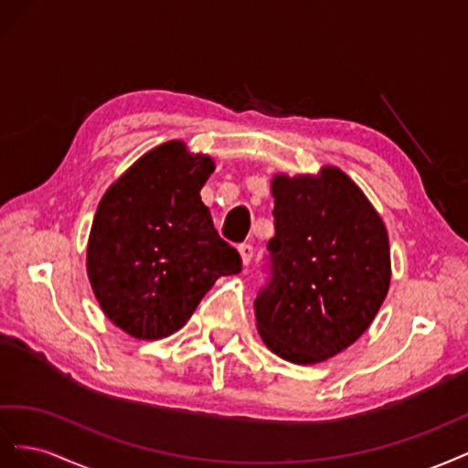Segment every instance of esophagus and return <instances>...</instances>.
Here are the masks:
<instances>
[{"mask_svg":"<svg viewBox=\"0 0 468 468\" xmlns=\"http://www.w3.org/2000/svg\"><path fill=\"white\" fill-rule=\"evenodd\" d=\"M239 252H241V259H243V264H245V266L250 262L252 255H255V250H252V245H249V243L239 245Z\"/></svg>","mask_w":468,"mask_h":468,"instance_id":"obj_1","label":"esophagus"}]
</instances>
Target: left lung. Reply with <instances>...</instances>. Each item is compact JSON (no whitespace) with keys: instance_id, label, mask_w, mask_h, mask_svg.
I'll use <instances>...</instances> for the list:
<instances>
[{"instance_id":"obj_1","label":"left lung","mask_w":468,"mask_h":468,"mask_svg":"<svg viewBox=\"0 0 468 468\" xmlns=\"http://www.w3.org/2000/svg\"><path fill=\"white\" fill-rule=\"evenodd\" d=\"M274 237L255 300L262 341L290 363L314 365L353 345L390 286L386 227L339 168L276 176Z\"/></svg>"}]
</instances>
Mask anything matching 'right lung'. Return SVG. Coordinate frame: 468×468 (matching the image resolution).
Returning <instances> with one entry per match:
<instances>
[{
  "mask_svg": "<svg viewBox=\"0 0 468 468\" xmlns=\"http://www.w3.org/2000/svg\"><path fill=\"white\" fill-rule=\"evenodd\" d=\"M213 160L168 141L105 192L88 243V276L103 314L137 339H163L188 322L241 255L213 227L199 190Z\"/></svg>",
  "mask_w": 468,
  "mask_h": 468,
  "instance_id": "add662e5",
  "label": "right lung"
}]
</instances>
